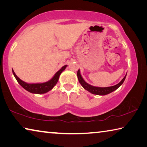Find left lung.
Segmentation results:
<instances>
[{
	"label": "left lung",
	"mask_w": 147,
	"mask_h": 147,
	"mask_svg": "<svg viewBox=\"0 0 147 147\" xmlns=\"http://www.w3.org/2000/svg\"><path fill=\"white\" fill-rule=\"evenodd\" d=\"M77 76H78L80 84H81L82 86L86 90L90 92V93H91L92 94H97V95H106V94H108L109 93H111V92L116 90L117 89L119 88V87L123 84L124 80L126 78V74L120 82L117 84V85L111 86V87H107V88H98V87H94L87 83L83 79L82 77L80 69H78V72H77Z\"/></svg>",
	"instance_id": "left-lung-1"
}]
</instances>
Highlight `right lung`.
<instances>
[{
	"instance_id": "1",
	"label": "right lung",
	"mask_w": 147,
	"mask_h": 147,
	"mask_svg": "<svg viewBox=\"0 0 147 147\" xmlns=\"http://www.w3.org/2000/svg\"><path fill=\"white\" fill-rule=\"evenodd\" d=\"M67 66V65H65L62 67L60 70H59L55 74V75L53 77V78L50 80L49 81L47 82L41 84H28L24 82L21 80L16 75L13 70H12V72H13L15 78H16L17 81L18 82V83L23 87L24 89H26V91H28L30 93H32L43 94L47 93V92L49 91H51V89L54 88V86H55L57 82H58L59 75H60L62 72L65 69Z\"/></svg>"
}]
</instances>
